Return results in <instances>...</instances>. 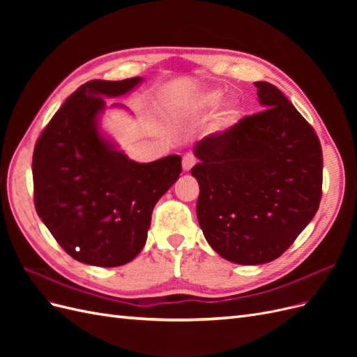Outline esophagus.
<instances>
[{"instance_id": "obj_1", "label": "esophagus", "mask_w": 357, "mask_h": 357, "mask_svg": "<svg viewBox=\"0 0 357 357\" xmlns=\"http://www.w3.org/2000/svg\"><path fill=\"white\" fill-rule=\"evenodd\" d=\"M195 162H197L195 156L190 155V153L185 155V156H183V169H185V171H190L192 167L195 165Z\"/></svg>"}]
</instances>
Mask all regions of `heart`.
<instances>
[{"label": "heart", "mask_w": 357, "mask_h": 357, "mask_svg": "<svg viewBox=\"0 0 357 357\" xmlns=\"http://www.w3.org/2000/svg\"><path fill=\"white\" fill-rule=\"evenodd\" d=\"M223 98V93L220 91H207V92H202L201 95H198L197 98V107L198 109L202 110H211L215 109L220 104ZM240 119V107L236 102L231 101V102H226L223 105V109L220 110V113L215 117V122H214V129L219 132L223 131H228L229 128H232L236 122H238Z\"/></svg>", "instance_id": "heart-1"}]
</instances>
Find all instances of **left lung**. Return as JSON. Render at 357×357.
<instances>
[{"label": "left lung", "mask_w": 357, "mask_h": 357, "mask_svg": "<svg viewBox=\"0 0 357 357\" xmlns=\"http://www.w3.org/2000/svg\"><path fill=\"white\" fill-rule=\"evenodd\" d=\"M255 86L265 110L202 138L190 169L205 240L241 265L271 262L294 244L319 210L323 181L314 129L274 84Z\"/></svg>", "instance_id": "left-lung-1"}]
</instances>
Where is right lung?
<instances>
[{"label":"right lung","mask_w":357,"mask_h":357,"mask_svg":"<svg viewBox=\"0 0 357 357\" xmlns=\"http://www.w3.org/2000/svg\"><path fill=\"white\" fill-rule=\"evenodd\" d=\"M139 82L142 77L82 84L34 147L38 218L63 250L83 264L110 268L131 262L146 244L156 202L181 172L178 155L138 164L98 131L102 96L125 95Z\"/></svg>","instance_id":"add662e5"}]
</instances>
